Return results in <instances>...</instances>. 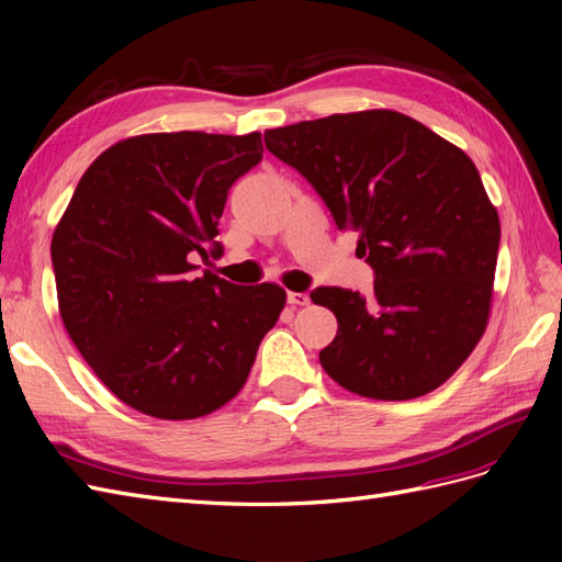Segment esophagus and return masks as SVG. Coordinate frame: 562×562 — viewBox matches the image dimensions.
Instances as JSON below:
<instances>
[{"mask_svg": "<svg viewBox=\"0 0 562 562\" xmlns=\"http://www.w3.org/2000/svg\"><path fill=\"white\" fill-rule=\"evenodd\" d=\"M288 302L296 308V306H308L312 304V296H308L306 292H290L288 294Z\"/></svg>", "mask_w": 562, "mask_h": 562, "instance_id": "34e87169", "label": "esophagus"}]
</instances>
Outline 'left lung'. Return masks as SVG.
Here are the masks:
<instances>
[{"label":"left lung","mask_w":562,"mask_h":562,"mask_svg":"<svg viewBox=\"0 0 562 562\" xmlns=\"http://www.w3.org/2000/svg\"><path fill=\"white\" fill-rule=\"evenodd\" d=\"M266 147L360 234L374 294L318 288L338 318L321 367L357 396L411 401L469 360L493 306L499 217L469 154L413 117L336 113L268 130Z\"/></svg>","instance_id":"1"}]
</instances>
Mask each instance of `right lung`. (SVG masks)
<instances>
[{
  "label": "right lung",
  "instance_id": "right-lung-1",
  "mask_svg": "<svg viewBox=\"0 0 562 562\" xmlns=\"http://www.w3.org/2000/svg\"><path fill=\"white\" fill-rule=\"evenodd\" d=\"M262 159L260 133H151L93 161L50 254L71 342L109 391L159 420H195L244 389L288 292L236 288L195 256H220L226 193Z\"/></svg>",
  "mask_w": 562,
  "mask_h": 562
}]
</instances>
